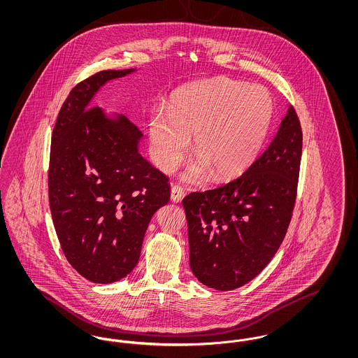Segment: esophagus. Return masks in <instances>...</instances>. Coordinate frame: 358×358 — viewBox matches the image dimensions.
Returning a JSON list of instances; mask_svg holds the SVG:
<instances>
[{"instance_id":"esophagus-1","label":"esophagus","mask_w":358,"mask_h":358,"mask_svg":"<svg viewBox=\"0 0 358 358\" xmlns=\"http://www.w3.org/2000/svg\"><path fill=\"white\" fill-rule=\"evenodd\" d=\"M185 196L184 189L178 185H173L171 190V199L173 203H181Z\"/></svg>"}]
</instances>
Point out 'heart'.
Masks as SVG:
<instances>
[{
    "label": "heart",
    "mask_w": 358,
    "mask_h": 358,
    "mask_svg": "<svg viewBox=\"0 0 358 358\" xmlns=\"http://www.w3.org/2000/svg\"><path fill=\"white\" fill-rule=\"evenodd\" d=\"M273 115V96L263 85L229 78L184 85L171 95L168 110L157 108L149 118L154 164L171 173L193 136L199 158L185 171V181L201 182L210 171L220 180L235 177L255 161Z\"/></svg>",
    "instance_id": "obj_1"
}]
</instances>
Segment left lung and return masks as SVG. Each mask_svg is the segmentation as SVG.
Returning a JSON list of instances; mask_svg holds the SVG:
<instances>
[{
    "mask_svg": "<svg viewBox=\"0 0 358 358\" xmlns=\"http://www.w3.org/2000/svg\"><path fill=\"white\" fill-rule=\"evenodd\" d=\"M302 139L301 122L289 106L270 146L238 178L182 200L189 263L203 285L238 289L271 262L291 222Z\"/></svg>",
    "mask_w": 358,
    "mask_h": 358,
    "instance_id": "1",
    "label": "left lung"
}]
</instances>
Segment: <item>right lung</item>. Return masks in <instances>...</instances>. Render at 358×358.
Listing matches in <instances>:
<instances>
[{"instance_id": "add662e5", "label": "right lung", "mask_w": 358, "mask_h": 358, "mask_svg": "<svg viewBox=\"0 0 358 358\" xmlns=\"http://www.w3.org/2000/svg\"><path fill=\"white\" fill-rule=\"evenodd\" d=\"M134 71H101L75 85L52 133L48 194L56 235L69 264L101 285L133 271L149 222L171 200L169 178L138 152L139 129L91 103L108 80Z\"/></svg>"}]
</instances>
